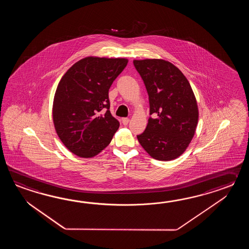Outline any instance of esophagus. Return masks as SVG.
I'll list each match as a JSON object with an SVG mask.
<instances>
[{
  "instance_id": "esophagus-1",
  "label": "esophagus",
  "mask_w": 249,
  "mask_h": 249,
  "mask_svg": "<svg viewBox=\"0 0 249 249\" xmlns=\"http://www.w3.org/2000/svg\"><path fill=\"white\" fill-rule=\"evenodd\" d=\"M130 122V119L128 117H124L122 119V123L124 125H127L128 123Z\"/></svg>"
}]
</instances>
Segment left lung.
I'll list each match as a JSON object with an SVG mask.
<instances>
[{
  "instance_id": "8db88e82",
  "label": "left lung",
  "mask_w": 249,
  "mask_h": 249,
  "mask_svg": "<svg viewBox=\"0 0 249 249\" xmlns=\"http://www.w3.org/2000/svg\"><path fill=\"white\" fill-rule=\"evenodd\" d=\"M133 65L148 92L150 115L138 141L153 159H176L189 146L198 120L191 85L180 69L163 59L133 60Z\"/></svg>"
}]
</instances>
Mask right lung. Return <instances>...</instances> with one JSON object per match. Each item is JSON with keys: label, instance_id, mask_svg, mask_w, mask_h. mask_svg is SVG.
Wrapping results in <instances>:
<instances>
[{"label": "right lung", "instance_id": "right-lung-1", "mask_svg": "<svg viewBox=\"0 0 249 249\" xmlns=\"http://www.w3.org/2000/svg\"><path fill=\"white\" fill-rule=\"evenodd\" d=\"M125 58L87 57L74 64L58 84L53 122L71 152L91 158L111 142L119 122L109 110L108 90L126 67Z\"/></svg>", "mask_w": 249, "mask_h": 249}]
</instances>
